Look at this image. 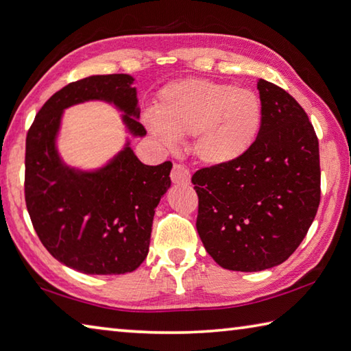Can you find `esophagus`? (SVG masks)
<instances>
[{"label":"esophagus","mask_w":351,"mask_h":351,"mask_svg":"<svg viewBox=\"0 0 351 351\" xmlns=\"http://www.w3.org/2000/svg\"><path fill=\"white\" fill-rule=\"evenodd\" d=\"M171 180L176 184H189L191 174L186 167H183L180 163H174L173 171H171Z\"/></svg>","instance_id":"1"}]
</instances>
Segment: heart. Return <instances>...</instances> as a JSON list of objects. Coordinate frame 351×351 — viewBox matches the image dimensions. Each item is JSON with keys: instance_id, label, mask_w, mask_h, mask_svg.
Segmentation results:
<instances>
[{"instance_id": "obj_1", "label": "heart", "mask_w": 351, "mask_h": 351, "mask_svg": "<svg viewBox=\"0 0 351 351\" xmlns=\"http://www.w3.org/2000/svg\"><path fill=\"white\" fill-rule=\"evenodd\" d=\"M263 105L249 88L208 79H183L165 87L145 123L165 147L193 134V153L204 165L240 158L260 133Z\"/></svg>"}]
</instances>
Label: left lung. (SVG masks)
Returning a JSON list of instances; mask_svg holds the SVG:
<instances>
[{"mask_svg": "<svg viewBox=\"0 0 351 351\" xmlns=\"http://www.w3.org/2000/svg\"><path fill=\"white\" fill-rule=\"evenodd\" d=\"M261 128L249 151L193 176L197 232L217 264L258 272L284 263L313 223L321 200L319 143L301 105L260 79Z\"/></svg>", "mask_w": 351, "mask_h": 351, "instance_id": "obj_1", "label": "left lung"}]
</instances>
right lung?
Wrapping results in <instances>:
<instances>
[{"mask_svg":"<svg viewBox=\"0 0 351 351\" xmlns=\"http://www.w3.org/2000/svg\"><path fill=\"white\" fill-rule=\"evenodd\" d=\"M130 75H97L56 91L25 138V204L39 240L59 263L87 275L136 270L148 255L158 202L171 186V162L149 167L130 147L102 168L82 171L62 162L56 148L65 108L87 101L113 104L134 137L147 134L137 121Z\"/></svg>","mask_w":351,"mask_h":351,"instance_id":"obj_1","label":"right lung"}]
</instances>
